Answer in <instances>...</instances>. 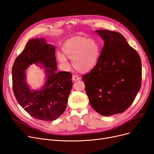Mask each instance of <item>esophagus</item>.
Segmentation results:
<instances>
[{
    "instance_id": "1",
    "label": "esophagus",
    "mask_w": 154,
    "mask_h": 154,
    "mask_svg": "<svg viewBox=\"0 0 154 154\" xmlns=\"http://www.w3.org/2000/svg\"><path fill=\"white\" fill-rule=\"evenodd\" d=\"M72 80H74V81H77V80H80V77L77 75H74L72 76Z\"/></svg>"
}]
</instances>
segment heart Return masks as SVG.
<instances>
[{
  "label": "heart",
  "instance_id": "heart-1",
  "mask_svg": "<svg viewBox=\"0 0 154 154\" xmlns=\"http://www.w3.org/2000/svg\"><path fill=\"white\" fill-rule=\"evenodd\" d=\"M62 51L68 58L72 60L74 68L79 72L85 73L91 71L98 62L100 48L95 40L76 36L66 40L62 46ZM57 58L63 64H67V59L63 54L59 52Z\"/></svg>",
  "mask_w": 154,
  "mask_h": 154
}]
</instances>
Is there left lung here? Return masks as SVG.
Wrapping results in <instances>:
<instances>
[{
    "label": "left lung",
    "instance_id": "1",
    "mask_svg": "<svg viewBox=\"0 0 154 154\" xmlns=\"http://www.w3.org/2000/svg\"><path fill=\"white\" fill-rule=\"evenodd\" d=\"M95 32L104 45L95 67L82 79L91 107L102 116H110L126 110L139 92L141 59L119 32Z\"/></svg>",
    "mask_w": 154,
    "mask_h": 154
}]
</instances>
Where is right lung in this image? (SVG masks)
Listing matches in <instances>:
<instances>
[{"instance_id":"right-lung-1","label":"right lung","mask_w":154,"mask_h":154,"mask_svg":"<svg viewBox=\"0 0 154 154\" xmlns=\"http://www.w3.org/2000/svg\"><path fill=\"white\" fill-rule=\"evenodd\" d=\"M55 47L44 38H32L15 59L12 69V87L20 106L37 119L52 121L66 110L72 87V74L57 72ZM34 63L45 68L46 82L39 90H32L26 83L25 70Z\"/></svg>"}]
</instances>
